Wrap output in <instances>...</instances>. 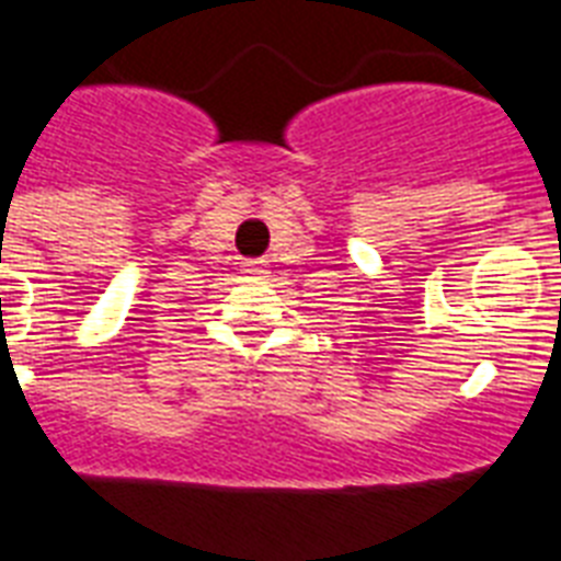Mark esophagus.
<instances>
[{"label": "esophagus", "mask_w": 561, "mask_h": 561, "mask_svg": "<svg viewBox=\"0 0 561 561\" xmlns=\"http://www.w3.org/2000/svg\"><path fill=\"white\" fill-rule=\"evenodd\" d=\"M241 271H244L247 276H264V273H267V264H264L262 259H244V262H241Z\"/></svg>", "instance_id": "34e87169"}]
</instances>
